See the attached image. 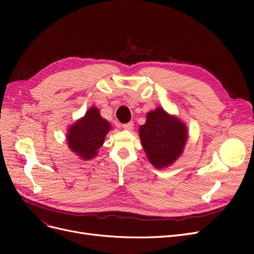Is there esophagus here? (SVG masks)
I'll return each instance as SVG.
<instances>
[{"instance_id":"esophagus-1","label":"esophagus","mask_w":254,"mask_h":254,"mask_svg":"<svg viewBox=\"0 0 254 254\" xmlns=\"http://www.w3.org/2000/svg\"><path fill=\"white\" fill-rule=\"evenodd\" d=\"M123 128L126 129V130H131L133 128V122H129L126 123V124L123 125Z\"/></svg>"}]
</instances>
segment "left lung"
<instances>
[{"mask_svg":"<svg viewBox=\"0 0 254 254\" xmlns=\"http://www.w3.org/2000/svg\"><path fill=\"white\" fill-rule=\"evenodd\" d=\"M140 137L150 163L162 168L173 164L181 155L188 131L178 119L158 108L147 114L146 123L140 127Z\"/></svg>","mask_w":254,"mask_h":254,"instance_id":"left-lung-1","label":"left lung"}]
</instances>
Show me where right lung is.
<instances>
[{"label": "right lung", "instance_id": "1", "mask_svg": "<svg viewBox=\"0 0 254 254\" xmlns=\"http://www.w3.org/2000/svg\"><path fill=\"white\" fill-rule=\"evenodd\" d=\"M109 130V122L101 117L97 108L92 107L68 129L67 144L81 159L90 160L97 155Z\"/></svg>", "mask_w": 254, "mask_h": 254}]
</instances>
